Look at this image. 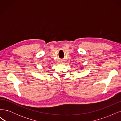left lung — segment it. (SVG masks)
<instances>
[{"label":"left lung","mask_w":121,"mask_h":121,"mask_svg":"<svg viewBox=\"0 0 121 121\" xmlns=\"http://www.w3.org/2000/svg\"><path fill=\"white\" fill-rule=\"evenodd\" d=\"M80 69H83V67H81V68H80Z\"/></svg>","instance_id":"left-lung-1"}]
</instances>
